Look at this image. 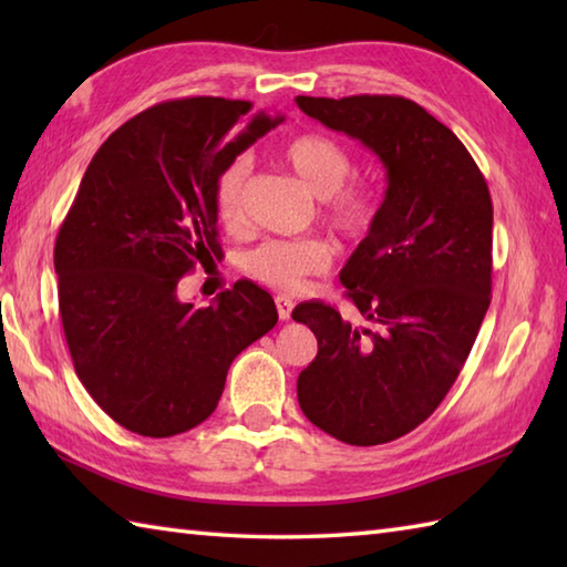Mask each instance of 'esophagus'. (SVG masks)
Wrapping results in <instances>:
<instances>
[{"label": "esophagus", "instance_id": "1", "mask_svg": "<svg viewBox=\"0 0 567 567\" xmlns=\"http://www.w3.org/2000/svg\"><path fill=\"white\" fill-rule=\"evenodd\" d=\"M275 307H277V317H280L282 321H290L292 309H295L290 297H277V299H275Z\"/></svg>", "mask_w": 567, "mask_h": 567}]
</instances>
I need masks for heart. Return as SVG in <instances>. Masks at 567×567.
Masks as SVG:
<instances>
[{"mask_svg": "<svg viewBox=\"0 0 567 567\" xmlns=\"http://www.w3.org/2000/svg\"><path fill=\"white\" fill-rule=\"evenodd\" d=\"M282 163L302 179L305 187L323 199L321 216L333 231L360 240L378 224L382 192L372 179L358 177L346 183L353 171V155L341 141L309 131L290 138L280 148ZM250 165L246 158L228 163L214 185V209L226 226H236L244 216V195ZM333 246L323 238L268 240L244 258V270L260 285L280 292H299L307 277L331 268Z\"/></svg>", "mask_w": 567, "mask_h": 567, "instance_id": "heart-1", "label": "heart"}]
</instances>
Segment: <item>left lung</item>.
Wrapping results in <instances>:
<instances>
[{
  "mask_svg": "<svg viewBox=\"0 0 567 567\" xmlns=\"http://www.w3.org/2000/svg\"><path fill=\"white\" fill-rule=\"evenodd\" d=\"M388 167L378 224L341 270L370 327L339 309L292 311L319 353L297 378L311 424L351 445L390 443L426 421L461 375L492 299V199L449 126L396 94L297 97Z\"/></svg>",
  "mask_w": 567,
  "mask_h": 567,
  "instance_id": "1",
  "label": "left lung"
}]
</instances>
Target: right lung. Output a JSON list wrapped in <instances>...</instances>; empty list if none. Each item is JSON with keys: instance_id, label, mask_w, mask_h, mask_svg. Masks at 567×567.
<instances>
[{"instance_id": "right-lung-1", "label": "right lung", "mask_w": 567, "mask_h": 567, "mask_svg": "<svg viewBox=\"0 0 567 567\" xmlns=\"http://www.w3.org/2000/svg\"><path fill=\"white\" fill-rule=\"evenodd\" d=\"M280 122L244 100H171L94 153L53 260L72 365L118 426L151 439L195 429L234 358L277 323L250 280L202 309L179 302L177 285L221 258L216 177Z\"/></svg>"}]
</instances>
